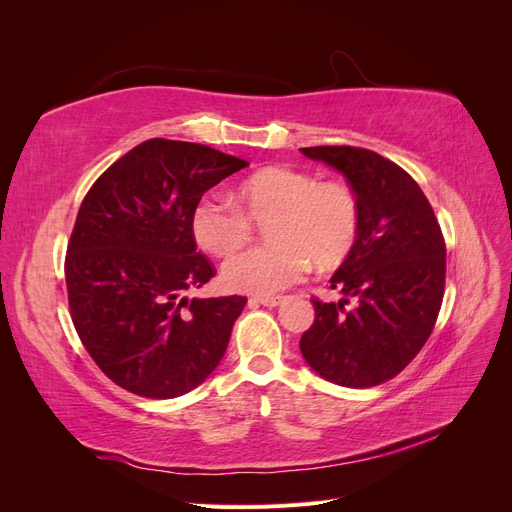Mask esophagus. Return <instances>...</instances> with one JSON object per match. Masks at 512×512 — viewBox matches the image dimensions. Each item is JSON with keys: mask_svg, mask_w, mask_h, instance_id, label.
<instances>
[{"mask_svg": "<svg viewBox=\"0 0 512 512\" xmlns=\"http://www.w3.org/2000/svg\"><path fill=\"white\" fill-rule=\"evenodd\" d=\"M286 299L284 297H254L250 299V305H265V307H277L282 305Z\"/></svg>", "mask_w": 512, "mask_h": 512, "instance_id": "34e87169", "label": "esophagus"}]
</instances>
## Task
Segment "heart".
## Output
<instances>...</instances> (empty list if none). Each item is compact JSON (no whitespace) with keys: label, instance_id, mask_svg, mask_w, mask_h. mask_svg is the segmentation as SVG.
<instances>
[{"label":"heart","instance_id":"b5f03b06","mask_svg":"<svg viewBox=\"0 0 512 512\" xmlns=\"http://www.w3.org/2000/svg\"><path fill=\"white\" fill-rule=\"evenodd\" d=\"M273 245L230 258L222 269L228 290L280 292L312 267H335L359 235V203L348 185L318 181L303 170H258L237 188V200L205 196L192 213L196 243L213 256H230L250 243L254 222H268Z\"/></svg>","mask_w":512,"mask_h":512}]
</instances>
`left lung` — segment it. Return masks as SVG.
I'll return each mask as SVG.
<instances>
[{
	"instance_id": "left-lung-1",
	"label": "left lung",
	"mask_w": 512,
	"mask_h": 512,
	"mask_svg": "<svg viewBox=\"0 0 512 512\" xmlns=\"http://www.w3.org/2000/svg\"><path fill=\"white\" fill-rule=\"evenodd\" d=\"M342 173L359 203V235L333 277L337 303L314 299L301 354L316 374L348 389L395 378L436 324L446 275L440 224L418 183L395 162L359 147H305ZM350 298L355 305L348 310Z\"/></svg>"
}]
</instances>
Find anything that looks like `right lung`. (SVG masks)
Instances as JSON below:
<instances>
[{
  "instance_id": "add662e5",
  "label": "right lung",
  "mask_w": 512,
  "mask_h": 512,
  "mask_svg": "<svg viewBox=\"0 0 512 512\" xmlns=\"http://www.w3.org/2000/svg\"><path fill=\"white\" fill-rule=\"evenodd\" d=\"M245 166L207 145L149 138L87 192L68 243V301L83 346L121 389L173 399L220 365L247 301L188 297L215 275L196 252L192 213Z\"/></svg>"
}]
</instances>
